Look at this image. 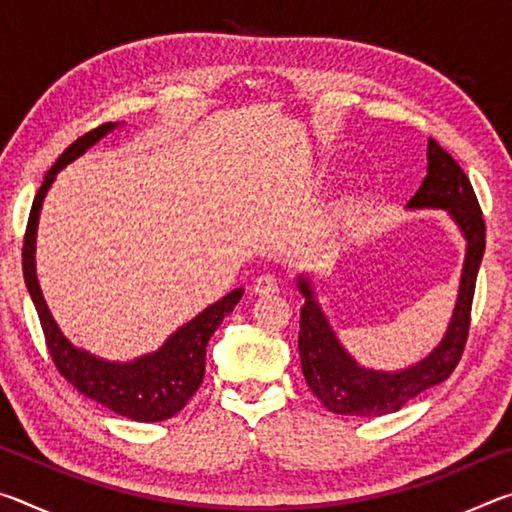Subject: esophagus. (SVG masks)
Instances as JSON below:
<instances>
[{
    "mask_svg": "<svg viewBox=\"0 0 512 512\" xmlns=\"http://www.w3.org/2000/svg\"><path fill=\"white\" fill-rule=\"evenodd\" d=\"M280 284H282V282H280V277L264 273V275L255 277V282H253V291L257 293V296H273L275 291H280Z\"/></svg>",
    "mask_w": 512,
    "mask_h": 512,
    "instance_id": "1",
    "label": "esophagus"
}]
</instances>
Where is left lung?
Listing matches in <instances>:
<instances>
[{
  "mask_svg": "<svg viewBox=\"0 0 512 512\" xmlns=\"http://www.w3.org/2000/svg\"><path fill=\"white\" fill-rule=\"evenodd\" d=\"M429 173L409 201V207H440L449 210L467 239V253L461 275L456 309L445 339L418 366L402 372L366 370L354 363L336 341L323 311L318 309L309 282L300 277L298 287L305 293V307L300 311L298 350L302 375L327 411L359 418H379L395 413L427 388L445 381L461 361L467 334H470L472 300L476 275L485 250V221L476 201L470 178L458 162L436 140H429Z\"/></svg>",
  "mask_w": 512,
  "mask_h": 512,
  "instance_id": "1",
  "label": "left lung"
}]
</instances>
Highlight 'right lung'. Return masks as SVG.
Returning a JSON list of instances; mask_svg holds the SVG:
<instances>
[{
	"mask_svg": "<svg viewBox=\"0 0 512 512\" xmlns=\"http://www.w3.org/2000/svg\"><path fill=\"white\" fill-rule=\"evenodd\" d=\"M115 126L117 124H101L92 128L90 133L81 135L74 144L67 146L54 167L47 171L36 198H33L27 232H24L22 271L33 305H36L38 311L42 332H45L51 361H54L60 375L76 391L85 397H92L94 402L108 406L110 411L124 415V418H131L135 422H162L173 418L178 411H183V406L192 400L198 386L203 384L207 343H210L216 327L223 323V318L235 309L241 296H244V289H235L223 300L207 307L201 316H196L185 327H180L158 352L149 354V357H142L133 363H110L92 357L88 352L76 350L60 334V329L56 327L45 305V298L40 293L36 264H33L42 198H45L49 185L54 183L56 173L65 164L88 151L92 144H97Z\"/></svg>",
	"mask_w": 512,
	"mask_h": 512,
	"instance_id": "add662e5",
	"label": "right lung"
}]
</instances>
